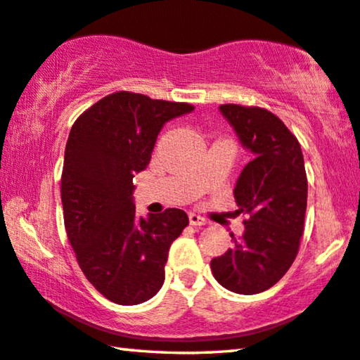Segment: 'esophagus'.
Segmentation results:
<instances>
[{
	"mask_svg": "<svg viewBox=\"0 0 360 360\" xmlns=\"http://www.w3.org/2000/svg\"><path fill=\"white\" fill-rule=\"evenodd\" d=\"M188 219H190V224L191 225H206L207 224V220L204 219V217H201V215L199 214H196V212H190L188 214Z\"/></svg>",
	"mask_w": 360,
	"mask_h": 360,
	"instance_id": "1",
	"label": "esophagus"
}]
</instances>
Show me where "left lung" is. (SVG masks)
Returning <instances> with one entry per match:
<instances>
[{
	"mask_svg": "<svg viewBox=\"0 0 360 360\" xmlns=\"http://www.w3.org/2000/svg\"><path fill=\"white\" fill-rule=\"evenodd\" d=\"M252 159L238 176L236 214L246 215L241 238L214 257L211 269L224 288L256 295L274 286L295 262L304 231L307 176L300 141L286 125L261 108H219Z\"/></svg>",
	"mask_w": 360,
	"mask_h": 360,
	"instance_id": "left-lung-1",
	"label": "left lung"
}]
</instances>
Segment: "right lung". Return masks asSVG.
<instances>
[{"instance_id":"1","label":"right lung","mask_w":360,"mask_h":360,"mask_svg":"<svg viewBox=\"0 0 360 360\" xmlns=\"http://www.w3.org/2000/svg\"><path fill=\"white\" fill-rule=\"evenodd\" d=\"M195 109L119 91L72 125L60 198L77 262L104 297L141 304L164 283L169 248L188 225L181 209L136 217L134 176L146 169L162 127Z\"/></svg>"}]
</instances>
